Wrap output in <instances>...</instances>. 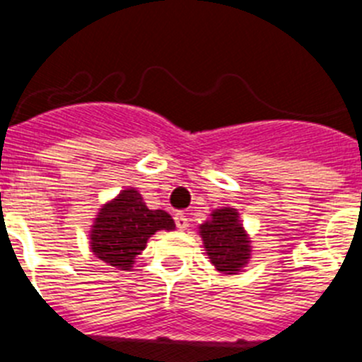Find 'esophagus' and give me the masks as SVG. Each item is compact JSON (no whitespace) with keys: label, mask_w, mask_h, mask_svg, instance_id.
Here are the masks:
<instances>
[{"label":"esophagus","mask_w":362,"mask_h":362,"mask_svg":"<svg viewBox=\"0 0 362 362\" xmlns=\"http://www.w3.org/2000/svg\"><path fill=\"white\" fill-rule=\"evenodd\" d=\"M174 219H175V225H177L179 230H187L188 228V217L185 216L183 212L175 214Z\"/></svg>","instance_id":"esophagus-1"}]
</instances>
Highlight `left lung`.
I'll list each match as a JSON object with an SVG mask.
<instances>
[{"instance_id": "left-lung-1", "label": "left lung", "mask_w": 362, "mask_h": 362, "mask_svg": "<svg viewBox=\"0 0 362 362\" xmlns=\"http://www.w3.org/2000/svg\"><path fill=\"white\" fill-rule=\"evenodd\" d=\"M210 219L199 226V235L206 255L216 270L223 274H238L250 259V241L239 223L235 209H217Z\"/></svg>"}]
</instances>
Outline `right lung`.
Segmentation results:
<instances>
[{
    "label": "right lung",
    "instance_id": "obj_1",
    "mask_svg": "<svg viewBox=\"0 0 362 362\" xmlns=\"http://www.w3.org/2000/svg\"><path fill=\"white\" fill-rule=\"evenodd\" d=\"M174 228L170 214L150 210L136 188H127L99 210L90 230V246L95 257L110 267L130 270L148 238L158 230Z\"/></svg>",
    "mask_w": 362,
    "mask_h": 362
}]
</instances>
